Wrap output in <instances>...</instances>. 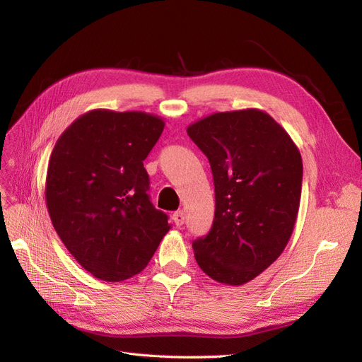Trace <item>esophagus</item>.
I'll use <instances>...</instances> for the list:
<instances>
[{
  "label": "esophagus",
  "mask_w": 362,
  "mask_h": 362,
  "mask_svg": "<svg viewBox=\"0 0 362 362\" xmlns=\"http://www.w3.org/2000/svg\"><path fill=\"white\" fill-rule=\"evenodd\" d=\"M172 218H173L175 225H177V226H181V225L184 223V213H182L181 210L175 211V213H173V216H172Z\"/></svg>",
  "instance_id": "esophagus-1"
}]
</instances>
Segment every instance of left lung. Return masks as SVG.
Returning <instances> with one entry per match:
<instances>
[{
    "label": "left lung",
    "mask_w": 362,
    "mask_h": 362,
    "mask_svg": "<svg viewBox=\"0 0 362 362\" xmlns=\"http://www.w3.org/2000/svg\"><path fill=\"white\" fill-rule=\"evenodd\" d=\"M187 134L210 161L216 192L211 231L193 242L196 262L217 282L243 286L278 259L293 234L300 152L258 108L205 116Z\"/></svg>",
    "instance_id": "1"
}]
</instances>
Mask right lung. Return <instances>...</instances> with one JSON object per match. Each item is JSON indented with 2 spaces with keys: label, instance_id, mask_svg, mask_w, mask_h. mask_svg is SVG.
<instances>
[{
  "label": "right lung",
  "instance_id": "obj_1",
  "mask_svg": "<svg viewBox=\"0 0 362 362\" xmlns=\"http://www.w3.org/2000/svg\"><path fill=\"white\" fill-rule=\"evenodd\" d=\"M163 129L156 115L96 108L76 117L51 152L45 201L52 226L98 279L137 275L170 229L149 201L144 168Z\"/></svg>",
  "mask_w": 362,
  "mask_h": 362
}]
</instances>
